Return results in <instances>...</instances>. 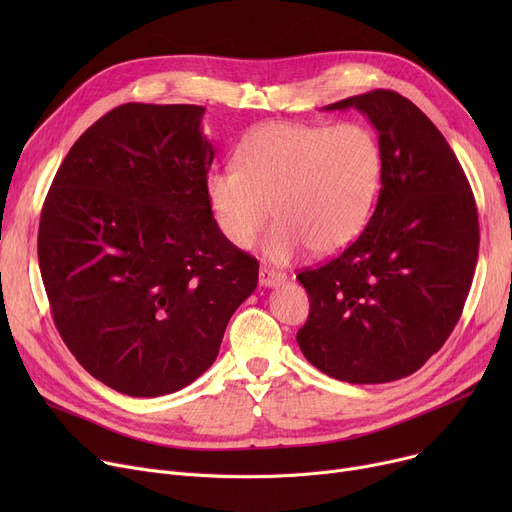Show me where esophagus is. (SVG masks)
Segmentation results:
<instances>
[{
    "instance_id": "esophagus-1",
    "label": "esophagus",
    "mask_w": 512,
    "mask_h": 512,
    "mask_svg": "<svg viewBox=\"0 0 512 512\" xmlns=\"http://www.w3.org/2000/svg\"><path fill=\"white\" fill-rule=\"evenodd\" d=\"M286 280V274L280 270H274L270 265H261L259 270V284L261 286H278Z\"/></svg>"
}]
</instances>
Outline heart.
<instances>
[{
    "mask_svg": "<svg viewBox=\"0 0 512 512\" xmlns=\"http://www.w3.org/2000/svg\"><path fill=\"white\" fill-rule=\"evenodd\" d=\"M236 165L207 174L205 191L220 232L253 247L270 222L265 255L286 263L305 247L346 249L365 230L384 180L382 143L369 126L267 122L236 149Z\"/></svg>",
    "mask_w": 512,
    "mask_h": 512,
    "instance_id": "heart-1",
    "label": "heart"
}]
</instances>
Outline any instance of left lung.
Instances as JSON below:
<instances>
[{
    "instance_id": "left-lung-1",
    "label": "left lung",
    "mask_w": 512,
    "mask_h": 512,
    "mask_svg": "<svg viewBox=\"0 0 512 512\" xmlns=\"http://www.w3.org/2000/svg\"><path fill=\"white\" fill-rule=\"evenodd\" d=\"M348 107L380 134L384 180L353 245L297 276L311 303L297 342L330 378L386 384L415 373L459 321L479 251L477 205L459 159L413 101L375 89L326 110Z\"/></svg>"
}]
</instances>
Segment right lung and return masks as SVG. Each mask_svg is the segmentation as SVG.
Masks as SVG:
<instances>
[{"label": "right lung", "mask_w": 512, "mask_h": 512, "mask_svg": "<svg viewBox=\"0 0 512 512\" xmlns=\"http://www.w3.org/2000/svg\"><path fill=\"white\" fill-rule=\"evenodd\" d=\"M201 105L124 103L83 132L51 182L39 267L53 324L95 380L128 396L195 382L259 263L220 232Z\"/></svg>", "instance_id": "1"}]
</instances>
